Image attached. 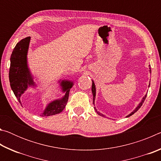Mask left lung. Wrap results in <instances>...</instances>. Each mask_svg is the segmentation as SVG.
<instances>
[{
	"instance_id": "left-lung-1",
	"label": "left lung",
	"mask_w": 161,
	"mask_h": 161,
	"mask_svg": "<svg viewBox=\"0 0 161 161\" xmlns=\"http://www.w3.org/2000/svg\"><path fill=\"white\" fill-rule=\"evenodd\" d=\"M151 66V65H149V67ZM149 72H150V73H151V67H149ZM150 86V84H149V85H148V87ZM92 94H93V104H94V109H95V111H96V112L99 114V116H105L104 115H103V114H102V113H100L99 111H97V109L96 108V107H95V103H94V101H95V97H96V86H95V84H94V81L92 80ZM146 96H147V94H146L145 95V97H143V98L142 99V100H141V102L138 103V105L137 106V107H136L134 110H133L131 113L130 114H129V115L128 116H126V117L127 118V117H129V116H130L131 115H133V114L134 113H136V111H137L138 109H139V108H141V106H142V104H143V103L144 102V101H145V99H146Z\"/></svg>"
}]
</instances>
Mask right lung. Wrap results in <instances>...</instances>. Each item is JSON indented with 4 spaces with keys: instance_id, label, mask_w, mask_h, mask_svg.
<instances>
[{
    "instance_id": "right-lung-1",
    "label": "right lung",
    "mask_w": 161,
    "mask_h": 161,
    "mask_svg": "<svg viewBox=\"0 0 161 161\" xmlns=\"http://www.w3.org/2000/svg\"><path fill=\"white\" fill-rule=\"evenodd\" d=\"M31 37H27L17 43L10 56V67L9 70V81L10 87L20 104V97L25 93L28 87L36 86L34 77L28 64V52ZM59 86L65 94L61 99H55L47 103V107L40 116H48L62 112L66 107L69 98L70 89L74 85L69 80H59Z\"/></svg>"
}]
</instances>
